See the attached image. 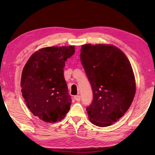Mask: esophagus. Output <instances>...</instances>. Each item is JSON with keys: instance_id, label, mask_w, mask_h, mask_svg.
<instances>
[{"instance_id": "34e87169", "label": "esophagus", "mask_w": 155, "mask_h": 155, "mask_svg": "<svg viewBox=\"0 0 155 155\" xmlns=\"http://www.w3.org/2000/svg\"><path fill=\"white\" fill-rule=\"evenodd\" d=\"M74 98L75 101H77V102H80V101H81V96H79V95L75 96L74 97Z\"/></svg>"}]
</instances>
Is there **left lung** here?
I'll list each match as a JSON object with an SVG mask.
<instances>
[{
    "instance_id": "8db88e82",
    "label": "left lung",
    "mask_w": 155,
    "mask_h": 155,
    "mask_svg": "<svg viewBox=\"0 0 155 155\" xmlns=\"http://www.w3.org/2000/svg\"><path fill=\"white\" fill-rule=\"evenodd\" d=\"M82 63L93 91V100L86 108L94 125L108 127L124 115L135 94L133 68L121 50L109 44L81 46Z\"/></svg>"
}]
</instances>
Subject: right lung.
<instances>
[{"instance_id":"1","label":"right lung","mask_w":155,"mask_h":155,"mask_svg":"<svg viewBox=\"0 0 155 155\" xmlns=\"http://www.w3.org/2000/svg\"><path fill=\"white\" fill-rule=\"evenodd\" d=\"M74 49V46L41 48L31 56L23 68L22 96L32 114L44 122L61 121L70 110L72 101L64 68Z\"/></svg>"}]
</instances>
